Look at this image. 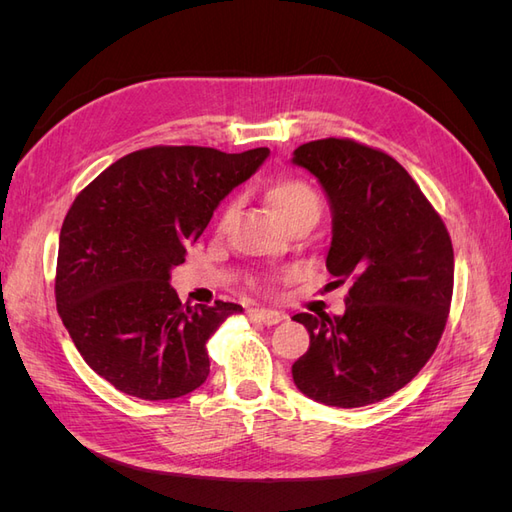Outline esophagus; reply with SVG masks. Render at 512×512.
<instances>
[{
	"label": "esophagus",
	"instance_id": "1",
	"mask_svg": "<svg viewBox=\"0 0 512 512\" xmlns=\"http://www.w3.org/2000/svg\"><path fill=\"white\" fill-rule=\"evenodd\" d=\"M250 318L258 320L262 324H267V327H273V324L284 320V314L275 312V309H250Z\"/></svg>",
	"mask_w": 512,
	"mask_h": 512
}]
</instances>
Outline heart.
Listing matches in <instances>:
<instances>
[{
  "mask_svg": "<svg viewBox=\"0 0 512 512\" xmlns=\"http://www.w3.org/2000/svg\"><path fill=\"white\" fill-rule=\"evenodd\" d=\"M265 196L269 200L271 209L277 213V218H280L286 226H290L294 220L305 218L309 213H320L318 196L303 179H294V177L275 179L267 185ZM230 211H232V205L226 207L224 215H230Z\"/></svg>",
  "mask_w": 512,
  "mask_h": 512,
  "instance_id": "b5f03b06",
  "label": "heart"
}]
</instances>
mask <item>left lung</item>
<instances>
[{
    "instance_id": "obj_1",
    "label": "left lung",
    "mask_w": 512,
    "mask_h": 512,
    "mask_svg": "<svg viewBox=\"0 0 512 512\" xmlns=\"http://www.w3.org/2000/svg\"><path fill=\"white\" fill-rule=\"evenodd\" d=\"M329 200L327 269L352 288L342 316L297 314L309 350L292 380L309 399L361 408L406 386L436 350L453 297V243L408 170L348 138L292 153Z\"/></svg>"
}]
</instances>
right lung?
<instances>
[{
	"label": "right lung",
	"instance_id": "obj_1",
	"mask_svg": "<svg viewBox=\"0 0 512 512\" xmlns=\"http://www.w3.org/2000/svg\"><path fill=\"white\" fill-rule=\"evenodd\" d=\"M267 158V147H149L76 196L59 232L57 312L85 363L117 391L160 401L207 380L209 337L243 307L181 305L170 271Z\"/></svg>",
	"mask_w": 512,
	"mask_h": 512
}]
</instances>
